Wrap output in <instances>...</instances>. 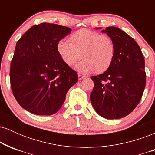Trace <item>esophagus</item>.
<instances>
[{"label": "esophagus", "mask_w": 155, "mask_h": 155, "mask_svg": "<svg viewBox=\"0 0 155 155\" xmlns=\"http://www.w3.org/2000/svg\"><path fill=\"white\" fill-rule=\"evenodd\" d=\"M78 77H79V80H81V79H83L84 78L86 77V76L81 75V74H79V75H78Z\"/></svg>", "instance_id": "34e87169"}]
</instances>
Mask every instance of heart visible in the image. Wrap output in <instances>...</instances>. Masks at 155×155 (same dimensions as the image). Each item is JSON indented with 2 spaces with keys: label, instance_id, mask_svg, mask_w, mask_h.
Listing matches in <instances>:
<instances>
[{
  "label": "heart",
  "instance_id": "heart-1",
  "mask_svg": "<svg viewBox=\"0 0 155 155\" xmlns=\"http://www.w3.org/2000/svg\"><path fill=\"white\" fill-rule=\"evenodd\" d=\"M57 51L68 66H73L82 56L84 60L75 66L81 74H90L95 71L103 73L113 63L115 45L108 35L83 28L73 33L70 40L60 39L57 44Z\"/></svg>",
  "mask_w": 155,
  "mask_h": 155
}]
</instances>
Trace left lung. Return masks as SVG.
<instances>
[{"label":"left lung","instance_id":"left-lung-1","mask_svg":"<svg viewBox=\"0 0 155 155\" xmlns=\"http://www.w3.org/2000/svg\"><path fill=\"white\" fill-rule=\"evenodd\" d=\"M101 32L114 43V59L104 74L91 76L94 88L90 101L100 116L120 119L130 114L141 99L146 86L145 60L138 44L125 32L116 27Z\"/></svg>","mask_w":155,"mask_h":155}]
</instances>
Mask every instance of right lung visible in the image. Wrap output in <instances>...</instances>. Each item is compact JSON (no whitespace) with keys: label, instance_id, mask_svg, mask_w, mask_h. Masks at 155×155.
Listing matches in <instances>:
<instances>
[{"label":"right lung","instance_id":"right-lung-1","mask_svg":"<svg viewBox=\"0 0 155 155\" xmlns=\"http://www.w3.org/2000/svg\"><path fill=\"white\" fill-rule=\"evenodd\" d=\"M71 33L68 27L44 22L30 28L17 42L11 62V87L16 100L28 111L54 114L78 81L77 73L57 51L58 42Z\"/></svg>","mask_w":155,"mask_h":155}]
</instances>
